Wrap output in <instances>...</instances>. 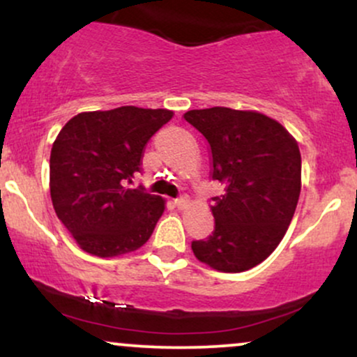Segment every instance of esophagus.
Listing matches in <instances>:
<instances>
[{
  "mask_svg": "<svg viewBox=\"0 0 357 357\" xmlns=\"http://www.w3.org/2000/svg\"><path fill=\"white\" fill-rule=\"evenodd\" d=\"M188 203H190V199H188L186 196H181V198L174 199V206L178 208V210H183V208H186Z\"/></svg>",
  "mask_w": 357,
  "mask_h": 357,
  "instance_id": "34e87169",
  "label": "esophagus"
}]
</instances>
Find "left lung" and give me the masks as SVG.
I'll return each mask as SVG.
<instances>
[{
    "instance_id": "left-lung-1",
    "label": "left lung",
    "mask_w": 357,
    "mask_h": 357,
    "mask_svg": "<svg viewBox=\"0 0 357 357\" xmlns=\"http://www.w3.org/2000/svg\"><path fill=\"white\" fill-rule=\"evenodd\" d=\"M210 144V176L225 184L211 198L215 230L191 241L192 253L220 272L261 264L280 240L301 195V151L296 139L264 114L228 107L184 114Z\"/></svg>"
}]
</instances>
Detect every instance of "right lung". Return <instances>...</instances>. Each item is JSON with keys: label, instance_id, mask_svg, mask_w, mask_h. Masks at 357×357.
Here are the masks:
<instances>
[{"label": "right lung", "instance_id": "1", "mask_svg": "<svg viewBox=\"0 0 357 357\" xmlns=\"http://www.w3.org/2000/svg\"><path fill=\"white\" fill-rule=\"evenodd\" d=\"M173 112L126 105L72 117L53 142L50 195L56 216L82 250L107 258L149 240L165 211L161 196L129 190L151 137Z\"/></svg>", "mask_w": 357, "mask_h": 357}]
</instances>
